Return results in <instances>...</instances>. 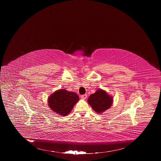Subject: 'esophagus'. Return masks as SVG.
I'll return each mask as SVG.
<instances>
[{
	"instance_id": "34e87169",
	"label": "esophagus",
	"mask_w": 161,
	"mask_h": 161,
	"mask_svg": "<svg viewBox=\"0 0 161 161\" xmlns=\"http://www.w3.org/2000/svg\"><path fill=\"white\" fill-rule=\"evenodd\" d=\"M81 97L82 99H83V100H85V99H86V98L87 97V95L86 94H84V95H82L81 96Z\"/></svg>"
}]
</instances>
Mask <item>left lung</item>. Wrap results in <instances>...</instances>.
Instances as JSON below:
<instances>
[{
  "mask_svg": "<svg viewBox=\"0 0 161 161\" xmlns=\"http://www.w3.org/2000/svg\"><path fill=\"white\" fill-rule=\"evenodd\" d=\"M113 102V97L101 89H98L95 93L90 95L87 99L88 104L97 114H102L111 108Z\"/></svg>",
  "mask_w": 161,
  "mask_h": 161,
  "instance_id": "obj_1",
  "label": "left lung"
}]
</instances>
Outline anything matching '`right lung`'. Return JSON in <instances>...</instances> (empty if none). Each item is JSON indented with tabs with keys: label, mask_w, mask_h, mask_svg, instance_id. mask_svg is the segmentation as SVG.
Here are the masks:
<instances>
[{
	"label": "right lung",
	"mask_w": 161,
	"mask_h": 161,
	"mask_svg": "<svg viewBox=\"0 0 161 161\" xmlns=\"http://www.w3.org/2000/svg\"><path fill=\"white\" fill-rule=\"evenodd\" d=\"M79 100V97L75 92L64 89L56 90L50 95L47 99V103L54 112L64 116L69 114Z\"/></svg>",
	"instance_id": "right-lung-1"
}]
</instances>
